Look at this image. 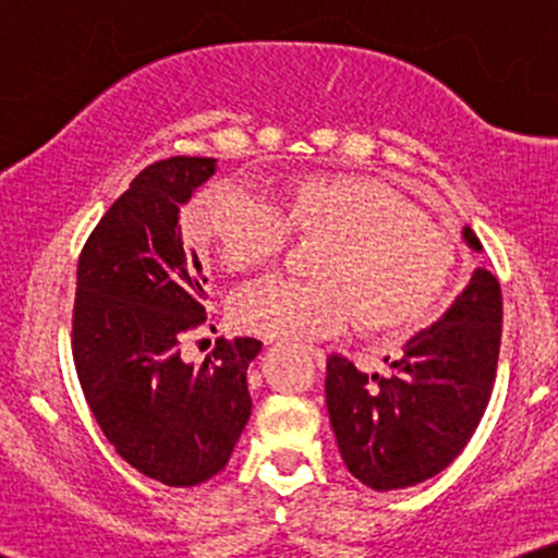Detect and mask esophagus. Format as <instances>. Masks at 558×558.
<instances>
[{
  "label": "esophagus",
  "instance_id": "obj_1",
  "mask_svg": "<svg viewBox=\"0 0 558 558\" xmlns=\"http://www.w3.org/2000/svg\"><path fill=\"white\" fill-rule=\"evenodd\" d=\"M310 356L315 360L317 367H325V351L323 349H310Z\"/></svg>",
  "mask_w": 558,
  "mask_h": 558
}]
</instances>
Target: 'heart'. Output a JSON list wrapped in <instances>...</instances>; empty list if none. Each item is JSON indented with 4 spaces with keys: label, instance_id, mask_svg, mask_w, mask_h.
I'll return each mask as SVG.
<instances>
[{
    "label": "heart",
    "instance_id": "obj_1",
    "mask_svg": "<svg viewBox=\"0 0 558 558\" xmlns=\"http://www.w3.org/2000/svg\"><path fill=\"white\" fill-rule=\"evenodd\" d=\"M291 233L319 241L317 280L267 278L230 304L235 328L259 338H328L356 319L362 332L417 330L444 299L451 239L388 183L349 172L296 175L278 185L275 207L230 183H213L191 204L189 235L230 272L283 257Z\"/></svg>",
    "mask_w": 558,
    "mask_h": 558
}]
</instances>
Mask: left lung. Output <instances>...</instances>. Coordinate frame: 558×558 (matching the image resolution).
Masks as SVG:
<instances>
[{
    "instance_id": "1",
    "label": "left lung",
    "mask_w": 558,
    "mask_h": 558,
    "mask_svg": "<svg viewBox=\"0 0 558 558\" xmlns=\"http://www.w3.org/2000/svg\"><path fill=\"white\" fill-rule=\"evenodd\" d=\"M462 235L483 248L472 228ZM501 319V286L477 267L451 310L409 338L390 377L330 356L325 403L351 475L373 490L409 488L462 453L496 383Z\"/></svg>"
}]
</instances>
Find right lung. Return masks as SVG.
Wrapping results in <instances>:
<instances>
[{
	"label": "right lung",
	"mask_w": 558,
	"mask_h": 558,
	"mask_svg": "<svg viewBox=\"0 0 558 558\" xmlns=\"http://www.w3.org/2000/svg\"><path fill=\"white\" fill-rule=\"evenodd\" d=\"M215 175L213 157L159 159L138 172L78 257L73 362L96 425L141 475L191 488L226 470L252 414L248 362L257 338L217 341L183 360L207 319V275L178 215Z\"/></svg>",
	"instance_id": "add662e5"
}]
</instances>
